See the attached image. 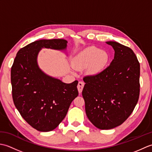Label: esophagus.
I'll list each match as a JSON object with an SVG mask.
<instances>
[{"mask_svg": "<svg viewBox=\"0 0 152 152\" xmlns=\"http://www.w3.org/2000/svg\"><path fill=\"white\" fill-rule=\"evenodd\" d=\"M84 82H82V81H80L79 82L78 84V92L79 93H81L82 90H83V86H84Z\"/></svg>", "mask_w": 152, "mask_h": 152, "instance_id": "1", "label": "esophagus"}]
</instances>
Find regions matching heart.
<instances>
[{
	"mask_svg": "<svg viewBox=\"0 0 152 152\" xmlns=\"http://www.w3.org/2000/svg\"><path fill=\"white\" fill-rule=\"evenodd\" d=\"M108 56L105 51L91 46L80 52L74 60V66L78 69L88 68L89 74H97L104 70L108 63Z\"/></svg>",
	"mask_w": 152,
	"mask_h": 152,
	"instance_id": "1",
	"label": "heart"
}]
</instances>
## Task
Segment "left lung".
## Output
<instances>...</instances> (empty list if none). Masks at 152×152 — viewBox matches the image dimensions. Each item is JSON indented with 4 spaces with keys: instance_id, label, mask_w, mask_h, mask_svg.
<instances>
[{
    "instance_id": "left-lung-1",
    "label": "left lung",
    "mask_w": 152,
    "mask_h": 152,
    "mask_svg": "<svg viewBox=\"0 0 152 152\" xmlns=\"http://www.w3.org/2000/svg\"><path fill=\"white\" fill-rule=\"evenodd\" d=\"M115 51L110 64L100 73L83 78L86 115L96 127L111 129L133 112L140 95V63L130 48L106 42Z\"/></svg>"
}]
</instances>
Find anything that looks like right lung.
<instances>
[{"instance_id": "obj_1", "label": "right lung", "mask_w": 152, "mask_h": 152, "mask_svg": "<svg viewBox=\"0 0 152 152\" xmlns=\"http://www.w3.org/2000/svg\"><path fill=\"white\" fill-rule=\"evenodd\" d=\"M64 39L34 41L18 51L11 69L12 97L22 118L37 131L55 129L78 95L77 80L65 83L45 74L37 63L42 48L65 50Z\"/></svg>"}]
</instances>
